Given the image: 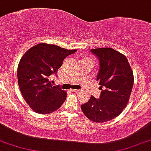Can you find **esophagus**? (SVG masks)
Returning <instances> with one entry per match:
<instances>
[{
	"instance_id": "obj_1",
	"label": "esophagus",
	"mask_w": 151,
	"mask_h": 151,
	"mask_svg": "<svg viewBox=\"0 0 151 151\" xmlns=\"http://www.w3.org/2000/svg\"><path fill=\"white\" fill-rule=\"evenodd\" d=\"M70 91H72V92H74V93H77L78 91H79V90H77V89H70Z\"/></svg>"
}]
</instances>
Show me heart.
<instances>
[{
	"instance_id": "obj_1",
	"label": "heart",
	"mask_w": 151,
	"mask_h": 151,
	"mask_svg": "<svg viewBox=\"0 0 151 151\" xmlns=\"http://www.w3.org/2000/svg\"><path fill=\"white\" fill-rule=\"evenodd\" d=\"M84 60H89V61H92L93 62L94 61V60H93V58L92 57H90V56H88V57H86V58L83 59Z\"/></svg>"
}]
</instances>
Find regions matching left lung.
I'll return each mask as SVG.
<instances>
[{
    "instance_id": "obj_1",
    "label": "left lung",
    "mask_w": 151,
    "mask_h": 151,
    "mask_svg": "<svg viewBox=\"0 0 151 151\" xmlns=\"http://www.w3.org/2000/svg\"><path fill=\"white\" fill-rule=\"evenodd\" d=\"M100 60L97 81L100 98L91 95L81 105L85 116L95 123H104L121 114L126 107L134 84V75L126 56L112 48L91 49Z\"/></svg>"
}]
</instances>
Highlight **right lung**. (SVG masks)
<instances>
[{
	"label": "right lung",
	"instance_id": "1",
	"mask_svg": "<svg viewBox=\"0 0 151 151\" xmlns=\"http://www.w3.org/2000/svg\"><path fill=\"white\" fill-rule=\"evenodd\" d=\"M76 51L40 43L22 57L17 69L18 84L23 98L36 113H52L65 101L66 91L53 86L49 78L57 73L65 58Z\"/></svg>",
	"mask_w": 151,
	"mask_h": 151
}]
</instances>
